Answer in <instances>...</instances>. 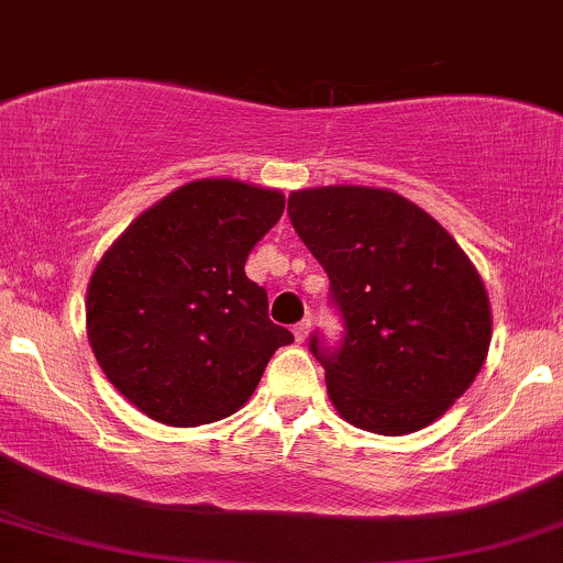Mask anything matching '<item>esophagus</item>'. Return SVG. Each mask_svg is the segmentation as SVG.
<instances>
[{
	"instance_id": "obj_1",
	"label": "esophagus",
	"mask_w": 563,
	"mask_h": 563,
	"mask_svg": "<svg viewBox=\"0 0 563 563\" xmlns=\"http://www.w3.org/2000/svg\"><path fill=\"white\" fill-rule=\"evenodd\" d=\"M294 336H297L299 345L307 340V336H310V318H305V321H299L297 327H294Z\"/></svg>"
}]
</instances>
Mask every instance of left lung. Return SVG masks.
<instances>
[{
    "instance_id": "1",
    "label": "left lung",
    "mask_w": 563,
    "mask_h": 563,
    "mask_svg": "<svg viewBox=\"0 0 563 563\" xmlns=\"http://www.w3.org/2000/svg\"><path fill=\"white\" fill-rule=\"evenodd\" d=\"M288 218L345 321L340 351L310 340L336 412L383 437L445 416L490 345L488 294L459 242L388 188H299Z\"/></svg>"
}]
</instances>
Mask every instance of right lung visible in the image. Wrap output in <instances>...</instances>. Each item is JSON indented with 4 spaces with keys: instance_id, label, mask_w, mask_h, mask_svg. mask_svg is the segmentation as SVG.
<instances>
[{
    "instance_id": "right-lung-1",
    "label": "right lung",
    "mask_w": 563,
    "mask_h": 563,
    "mask_svg": "<svg viewBox=\"0 0 563 563\" xmlns=\"http://www.w3.org/2000/svg\"><path fill=\"white\" fill-rule=\"evenodd\" d=\"M280 188L202 177L140 212L99 258L86 331L108 380L153 421L234 416L294 334L266 316L245 262L280 221Z\"/></svg>"
}]
</instances>
